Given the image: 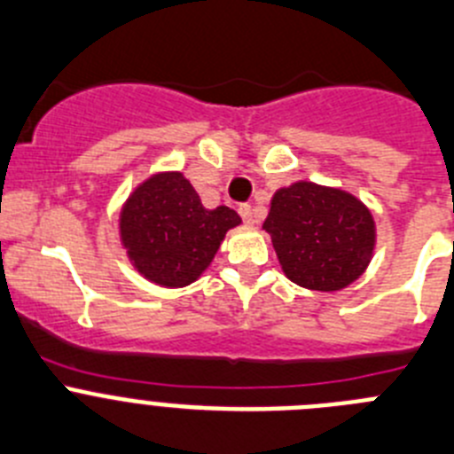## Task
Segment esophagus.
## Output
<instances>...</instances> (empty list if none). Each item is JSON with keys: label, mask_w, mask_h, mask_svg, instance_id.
<instances>
[{"label": "esophagus", "mask_w": 454, "mask_h": 454, "mask_svg": "<svg viewBox=\"0 0 454 454\" xmlns=\"http://www.w3.org/2000/svg\"><path fill=\"white\" fill-rule=\"evenodd\" d=\"M239 215H242L244 223H248V226H253V223L257 222V217H255V210H253V207L248 206V203H242V206H239Z\"/></svg>", "instance_id": "esophagus-1"}]
</instances>
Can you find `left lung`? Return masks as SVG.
Segmentation results:
<instances>
[{
    "label": "left lung",
    "instance_id": "1",
    "mask_svg": "<svg viewBox=\"0 0 454 454\" xmlns=\"http://www.w3.org/2000/svg\"><path fill=\"white\" fill-rule=\"evenodd\" d=\"M285 276L312 292H341L369 269L375 219L341 187L296 181L273 192L262 223Z\"/></svg>",
    "mask_w": 454,
    "mask_h": 454
}]
</instances>
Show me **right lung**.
<instances>
[{
	"label": "right lung",
	"instance_id": "right-lung-1",
	"mask_svg": "<svg viewBox=\"0 0 454 454\" xmlns=\"http://www.w3.org/2000/svg\"><path fill=\"white\" fill-rule=\"evenodd\" d=\"M239 223L228 206L203 207L183 171H156L130 192L117 228L130 267L149 283L176 289L201 278Z\"/></svg>",
	"mask_w": 454,
	"mask_h": 454
}]
</instances>
